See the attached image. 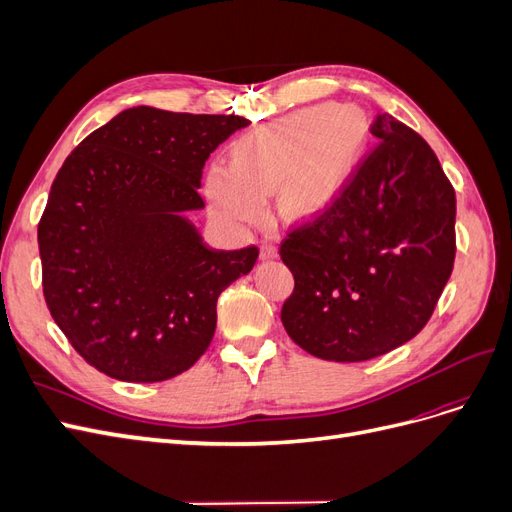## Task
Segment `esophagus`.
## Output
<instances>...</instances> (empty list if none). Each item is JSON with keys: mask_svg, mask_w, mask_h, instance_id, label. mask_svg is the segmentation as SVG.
Segmentation results:
<instances>
[{"mask_svg": "<svg viewBox=\"0 0 512 512\" xmlns=\"http://www.w3.org/2000/svg\"><path fill=\"white\" fill-rule=\"evenodd\" d=\"M277 256V247L271 241H262L260 243V258L262 260H271Z\"/></svg>", "mask_w": 512, "mask_h": 512, "instance_id": "obj_1", "label": "esophagus"}]
</instances>
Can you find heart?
Listing matches in <instances>:
<instances>
[{
	"label": "heart",
	"instance_id": "obj_1",
	"mask_svg": "<svg viewBox=\"0 0 512 512\" xmlns=\"http://www.w3.org/2000/svg\"><path fill=\"white\" fill-rule=\"evenodd\" d=\"M361 108L318 104L245 134L232 166H211L207 196L218 218L235 228L254 226L265 198L292 220L327 211L361 164L369 145Z\"/></svg>",
	"mask_w": 512,
	"mask_h": 512
}]
</instances>
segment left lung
Masks as SVG:
<instances>
[{"label": "left lung", "mask_w": 512, "mask_h": 512, "mask_svg": "<svg viewBox=\"0 0 512 512\" xmlns=\"http://www.w3.org/2000/svg\"><path fill=\"white\" fill-rule=\"evenodd\" d=\"M371 134L382 143L344 194L280 247L294 275L284 329L324 361H369L410 342L455 262V190L436 153L391 115Z\"/></svg>", "instance_id": "1"}]
</instances>
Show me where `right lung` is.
I'll return each instance as SVG.
<instances>
[{
  "mask_svg": "<svg viewBox=\"0 0 512 512\" xmlns=\"http://www.w3.org/2000/svg\"><path fill=\"white\" fill-rule=\"evenodd\" d=\"M237 115L134 106L66 158L38 224L44 299L83 359L123 382H162L209 348L218 297L258 247L215 250L188 218L207 158Z\"/></svg>",
  "mask_w": 512,
  "mask_h": 512,
  "instance_id": "right-lung-1",
  "label": "right lung"
}]
</instances>
